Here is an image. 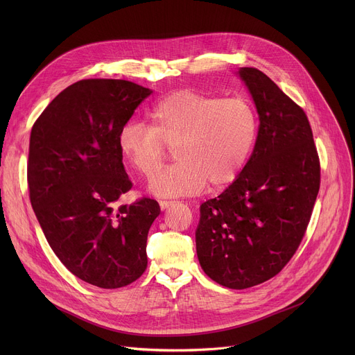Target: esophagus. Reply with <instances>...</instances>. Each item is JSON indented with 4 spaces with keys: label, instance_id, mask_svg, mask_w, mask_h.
Listing matches in <instances>:
<instances>
[{
    "label": "esophagus",
    "instance_id": "obj_1",
    "mask_svg": "<svg viewBox=\"0 0 355 355\" xmlns=\"http://www.w3.org/2000/svg\"><path fill=\"white\" fill-rule=\"evenodd\" d=\"M159 204H160V208L164 211V209L170 208L171 205H174V200H160Z\"/></svg>",
    "mask_w": 355,
    "mask_h": 355
}]
</instances>
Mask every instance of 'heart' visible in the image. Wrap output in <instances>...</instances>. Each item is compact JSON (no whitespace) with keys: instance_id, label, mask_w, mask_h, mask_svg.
Here are the masks:
<instances>
[{"instance_id":"obj_1","label":"heart","mask_w":355,"mask_h":355,"mask_svg":"<svg viewBox=\"0 0 355 355\" xmlns=\"http://www.w3.org/2000/svg\"><path fill=\"white\" fill-rule=\"evenodd\" d=\"M259 133L257 112L248 99L177 91L148 112V125L128 122L119 133L125 162L150 177L173 148L178 162L148 182L162 198L196 195L209 184L218 189L236 180L245 166Z\"/></svg>"}]
</instances>
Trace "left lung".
I'll use <instances>...</instances> for the list:
<instances>
[{
    "instance_id": "1",
    "label": "left lung",
    "mask_w": 355,
    "mask_h": 355,
    "mask_svg": "<svg viewBox=\"0 0 355 355\" xmlns=\"http://www.w3.org/2000/svg\"><path fill=\"white\" fill-rule=\"evenodd\" d=\"M260 126L239 177L200 205L196 254L215 282L245 289L275 277L309 225L320 162L308 116L263 71L241 67Z\"/></svg>"
}]
</instances>
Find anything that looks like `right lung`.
<instances>
[{"instance_id":"add662e5","label":"right lung","mask_w":355,"mask_h":355,"mask_svg":"<svg viewBox=\"0 0 355 355\" xmlns=\"http://www.w3.org/2000/svg\"><path fill=\"white\" fill-rule=\"evenodd\" d=\"M150 94L126 80H81L31 132L28 185L39 225L64 267L99 288L126 286L147 267V233L160 207L150 198L116 202L132 188L119 133Z\"/></svg>"}]
</instances>
